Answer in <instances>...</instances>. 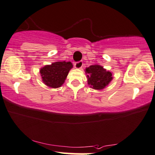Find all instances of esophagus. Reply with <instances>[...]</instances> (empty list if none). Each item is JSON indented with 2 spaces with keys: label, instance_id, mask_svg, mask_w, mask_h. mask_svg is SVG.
Returning <instances> with one entry per match:
<instances>
[{
  "label": "esophagus",
  "instance_id": "1",
  "mask_svg": "<svg viewBox=\"0 0 155 155\" xmlns=\"http://www.w3.org/2000/svg\"><path fill=\"white\" fill-rule=\"evenodd\" d=\"M83 66V62L82 61H79V62H76L74 63V67L77 69H80V68H82Z\"/></svg>",
  "mask_w": 155,
  "mask_h": 155
}]
</instances>
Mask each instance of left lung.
<instances>
[{
	"instance_id": "8db88e82",
	"label": "left lung",
	"mask_w": 155,
	"mask_h": 155,
	"mask_svg": "<svg viewBox=\"0 0 155 155\" xmlns=\"http://www.w3.org/2000/svg\"><path fill=\"white\" fill-rule=\"evenodd\" d=\"M85 73L87 74V83L89 87L96 90L105 89L113 79L112 72L98 64L92 65L86 68Z\"/></svg>"
}]
</instances>
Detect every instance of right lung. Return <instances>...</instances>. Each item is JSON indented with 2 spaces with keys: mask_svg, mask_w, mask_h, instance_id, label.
I'll list each match as a JSON object with an SVG mask.
<instances>
[{
  "mask_svg": "<svg viewBox=\"0 0 155 155\" xmlns=\"http://www.w3.org/2000/svg\"><path fill=\"white\" fill-rule=\"evenodd\" d=\"M73 68L70 61H57L40 68L42 81L50 88H58L65 82L69 71Z\"/></svg>",
  "mask_w": 155,
  "mask_h": 155,
  "instance_id": "1",
  "label": "right lung"
}]
</instances>
